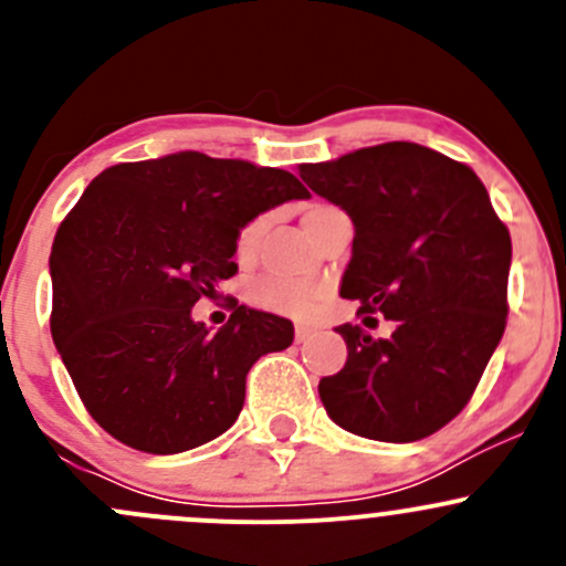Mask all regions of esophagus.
Here are the masks:
<instances>
[{
    "instance_id": "1",
    "label": "esophagus",
    "mask_w": 566,
    "mask_h": 566,
    "mask_svg": "<svg viewBox=\"0 0 566 566\" xmlns=\"http://www.w3.org/2000/svg\"><path fill=\"white\" fill-rule=\"evenodd\" d=\"M312 336V325H295V342H304V339H310Z\"/></svg>"
}]
</instances>
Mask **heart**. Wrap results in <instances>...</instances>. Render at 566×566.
<instances>
[{
    "label": "heart",
    "mask_w": 566,
    "mask_h": 566,
    "mask_svg": "<svg viewBox=\"0 0 566 566\" xmlns=\"http://www.w3.org/2000/svg\"><path fill=\"white\" fill-rule=\"evenodd\" d=\"M328 205H306L304 208V224L310 227L317 216L328 213ZM265 232V216H254L247 224L238 230L235 238V256L241 262H249L256 254V247ZM247 298L251 306L262 312H271L279 317L293 319H315L319 310L328 301V284L319 279H293L282 276V273H265V276L251 279L247 287Z\"/></svg>",
    "instance_id": "obj_1"
}]
</instances>
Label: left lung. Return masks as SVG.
Segmentation results:
<instances>
[{"label": "left lung", "instance_id": "1", "mask_svg": "<svg viewBox=\"0 0 566 566\" xmlns=\"http://www.w3.org/2000/svg\"><path fill=\"white\" fill-rule=\"evenodd\" d=\"M301 177L356 227L342 298L364 325L397 323L389 339L339 325L347 361L319 399L353 436L421 441L465 408L504 336L510 230L471 167L413 142L301 164Z\"/></svg>", "mask_w": 566, "mask_h": 566}]
</instances>
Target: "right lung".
<instances>
[{"mask_svg":"<svg viewBox=\"0 0 566 566\" xmlns=\"http://www.w3.org/2000/svg\"><path fill=\"white\" fill-rule=\"evenodd\" d=\"M310 191L238 158L172 153L95 177L51 247V336L95 421L130 449L177 454L235 424L251 364L293 345V323L232 310L191 317L235 276L247 221Z\"/></svg>","mask_w":566,"mask_h":566,"instance_id":"obj_1","label":"right lung"}]
</instances>
